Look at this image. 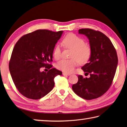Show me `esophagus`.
<instances>
[{"mask_svg": "<svg viewBox=\"0 0 127 127\" xmlns=\"http://www.w3.org/2000/svg\"><path fill=\"white\" fill-rule=\"evenodd\" d=\"M63 75H70V73H65V72H63Z\"/></svg>", "mask_w": 127, "mask_h": 127, "instance_id": "1", "label": "esophagus"}]
</instances>
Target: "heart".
<instances>
[{"label": "heart", "instance_id": "obj_1", "mask_svg": "<svg viewBox=\"0 0 127 127\" xmlns=\"http://www.w3.org/2000/svg\"><path fill=\"white\" fill-rule=\"evenodd\" d=\"M64 47L72 50L71 59H63L57 64L58 69L64 72L70 73L78 65L87 63L91 57V48L89 45L85 44L83 39L74 34H69L65 36L63 40ZM62 49L59 45L55 47L53 55L55 58L59 59L61 57Z\"/></svg>", "mask_w": 127, "mask_h": 127}]
</instances>
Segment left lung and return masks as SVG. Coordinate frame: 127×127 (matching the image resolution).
I'll return each mask as SVG.
<instances>
[{
  "label": "left lung",
  "mask_w": 127,
  "mask_h": 127,
  "mask_svg": "<svg viewBox=\"0 0 127 127\" xmlns=\"http://www.w3.org/2000/svg\"><path fill=\"white\" fill-rule=\"evenodd\" d=\"M78 32L89 41L91 57L82 69L90 74V77L78 75V81L72 89L80 97L91 100L100 97L109 89L116 74L118 57L111 41L102 32L89 28L80 29Z\"/></svg>",
  "instance_id": "8db88e82"
}]
</instances>
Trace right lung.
Returning <instances> with one entry per match:
<instances>
[{"label": "right lung", "instance_id": "obj_1", "mask_svg": "<svg viewBox=\"0 0 127 127\" xmlns=\"http://www.w3.org/2000/svg\"><path fill=\"white\" fill-rule=\"evenodd\" d=\"M63 32L39 29L22 36L15 44L9 71L16 88L25 97L39 99L44 96L54 88V78L62 74L49 63ZM44 67L50 69L47 73L41 71Z\"/></svg>", "mask_w": 127, "mask_h": 127}]
</instances>
